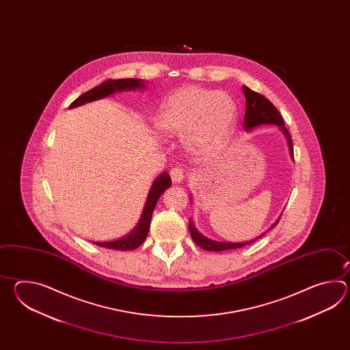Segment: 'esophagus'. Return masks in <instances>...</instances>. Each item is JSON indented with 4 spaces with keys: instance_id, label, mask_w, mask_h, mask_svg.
<instances>
[{
    "instance_id": "obj_1",
    "label": "esophagus",
    "mask_w": 350,
    "mask_h": 350,
    "mask_svg": "<svg viewBox=\"0 0 350 350\" xmlns=\"http://www.w3.org/2000/svg\"><path fill=\"white\" fill-rule=\"evenodd\" d=\"M170 176H172V180L175 184H178L184 178V172L178 166H175V167H172V170H170Z\"/></svg>"
}]
</instances>
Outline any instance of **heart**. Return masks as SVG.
<instances>
[{
    "mask_svg": "<svg viewBox=\"0 0 350 350\" xmlns=\"http://www.w3.org/2000/svg\"><path fill=\"white\" fill-rule=\"evenodd\" d=\"M237 116V104L230 95L189 85L165 98L155 122L166 134L185 135L189 149L208 157L228 144Z\"/></svg>",
    "mask_w": 350,
    "mask_h": 350,
    "instance_id": "obj_1",
    "label": "heart"
}]
</instances>
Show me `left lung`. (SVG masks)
I'll return each mask as SVG.
<instances>
[{
  "label": "left lung",
  "mask_w": 350,
  "mask_h": 350,
  "mask_svg": "<svg viewBox=\"0 0 350 350\" xmlns=\"http://www.w3.org/2000/svg\"><path fill=\"white\" fill-rule=\"evenodd\" d=\"M243 91H244L246 101L245 118H244V129L246 131L252 130L254 127L262 125V124H273V125L280 127V130L283 131V134L285 135V137L288 140V146H289V151H291V159H294V149H293L291 134L286 130V127L284 126V120L282 115H280V112L278 111L275 106L271 104L267 97L262 96L260 94L255 92V91L246 88V86H243ZM279 219L271 225V228L269 230H271L274 226H276V224L279 223ZM189 230H190V235L195 241V244L200 246L201 249L208 250V252H223V250H229V249L243 247V246L249 245L254 241H256L258 239L264 237V234H265L264 232V234H261L259 238L253 239V240L245 241V243L216 241V240H211V239L204 237L202 234L196 230L191 219L189 221Z\"/></svg>",
  "instance_id": "left-lung-1"
}]
</instances>
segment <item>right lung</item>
Segmentation results:
<instances>
[{"instance_id": "right-lung-1", "label": "right lung", "mask_w": 350, "mask_h": 350, "mask_svg": "<svg viewBox=\"0 0 350 350\" xmlns=\"http://www.w3.org/2000/svg\"><path fill=\"white\" fill-rule=\"evenodd\" d=\"M144 89L145 83L140 79H121V80H106L101 85H98L94 89L86 91L82 94L81 96L77 97L72 104L70 105V109L77 107L86 103H91L95 100H100L104 97L110 96L115 94L116 91H125V90ZM172 186V178L167 172H161L160 176H157V180L152 183L151 189H150L148 199L145 202V206L142 210V215L140 217V221L137 226L135 228L134 231H131L125 238L113 240V241H105V243H94L97 246L101 247H109L113 250H134L136 247L142 245L148 237V232L150 229V221L151 216L154 213V208L157 206V202L160 196L163 195L167 187Z\"/></svg>"}]
</instances>
